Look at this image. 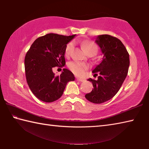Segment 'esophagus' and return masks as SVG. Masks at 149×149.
<instances>
[{
	"instance_id": "esophagus-1",
	"label": "esophagus",
	"mask_w": 149,
	"mask_h": 149,
	"mask_svg": "<svg viewBox=\"0 0 149 149\" xmlns=\"http://www.w3.org/2000/svg\"><path fill=\"white\" fill-rule=\"evenodd\" d=\"M77 79V80L78 81H79V82H84V79H81V78H76Z\"/></svg>"
}]
</instances>
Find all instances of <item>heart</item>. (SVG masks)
I'll return each instance as SVG.
<instances>
[{
	"instance_id": "b5f03b06",
	"label": "heart",
	"mask_w": 149,
	"mask_h": 149,
	"mask_svg": "<svg viewBox=\"0 0 149 149\" xmlns=\"http://www.w3.org/2000/svg\"><path fill=\"white\" fill-rule=\"evenodd\" d=\"M81 45L85 51L87 53H89V52H95L96 54L97 52V47L96 45L92 42L90 41H84L81 43ZM74 42H70L67 45L65 49V55L66 56H70L72 54V52L73 49H74ZM68 68L70 70L74 73L75 75H81L84 74V73L86 70L88 69V65L87 64H84V63L73 61L70 62L68 64Z\"/></svg>"
}]
</instances>
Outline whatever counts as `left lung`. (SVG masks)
<instances>
[{
    "label": "left lung",
    "mask_w": 149,
    "mask_h": 149,
    "mask_svg": "<svg viewBox=\"0 0 149 149\" xmlns=\"http://www.w3.org/2000/svg\"><path fill=\"white\" fill-rule=\"evenodd\" d=\"M95 42L100 48L103 57L93 70L95 75H99L98 79H88L92 81L94 89L85 95V98L93 103L101 104L114 97L120 90L127 75L130 55L122 41L111 35H99Z\"/></svg>",
    "instance_id": "obj_1"
}]
</instances>
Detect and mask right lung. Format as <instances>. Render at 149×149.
Instances as JSON below:
<instances>
[{
  "label": "right lung",
  "instance_id": "right-lung-1",
  "mask_svg": "<svg viewBox=\"0 0 149 149\" xmlns=\"http://www.w3.org/2000/svg\"><path fill=\"white\" fill-rule=\"evenodd\" d=\"M75 36L47 34L35 40L26 53L27 83L33 95L42 101L52 102L60 99L68 82L75 80L73 73L68 69H63L58 76L52 72L53 68L65 64V47Z\"/></svg>",
  "mask_w": 149,
  "mask_h": 149
}]
</instances>
